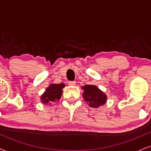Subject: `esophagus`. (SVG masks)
Segmentation results:
<instances>
[{
  "mask_svg": "<svg viewBox=\"0 0 151 151\" xmlns=\"http://www.w3.org/2000/svg\"><path fill=\"white\" fill-rule=\"evenodd\" d=\"M68 84H69V85H70V86H75L76 81H70L68 82Z\"/></svg>",
  "mask_w": 151,
  "mask_h": 151,
  "instance_id": "1",
  "label": "esophagus"
}]
</instances>
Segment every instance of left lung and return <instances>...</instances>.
Returning a JSON list of instances; mask_svg holds the SVG:
<instances>
[{
    "label": "left lung",
    "instance_id": "obj_1",
    "mask_svg": "<svg viewBox=\"0 0 151 151\" xmlns=\"http://www.w3.org/2000/svg\"><path fill=\"white\" fill-rule=\"evenodd\" d=\"M84 90L82 96L84 100L89 103V106L93 108H98L100 106L104 105L106 101V95L97 86L91 84H86L82 86Z\"/></svg>",
    "mask_w": 151,
    "mask_h": 151
}]
</instances>
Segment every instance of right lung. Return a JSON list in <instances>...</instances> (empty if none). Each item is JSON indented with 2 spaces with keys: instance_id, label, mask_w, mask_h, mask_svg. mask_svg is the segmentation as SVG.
<instances>
[{
  "instance_id": "add662e5",
  "label": "right lung",
  "mask_w": 151,
  "mask_h": 151,
  "mask_svg": "<svg viewBox=\"0 0 151 151\" xmlns=\"http://www.w3.org/2000/svg\"><path fill=\"white\" fill-rule=\"evenodd\" d=\"M65 86L63 83L51 84L45 89V91L41 96V101L45 104L51 105L53 102L58 101L61 98L62 89Z\"/></svg>"
}]
</instances>
